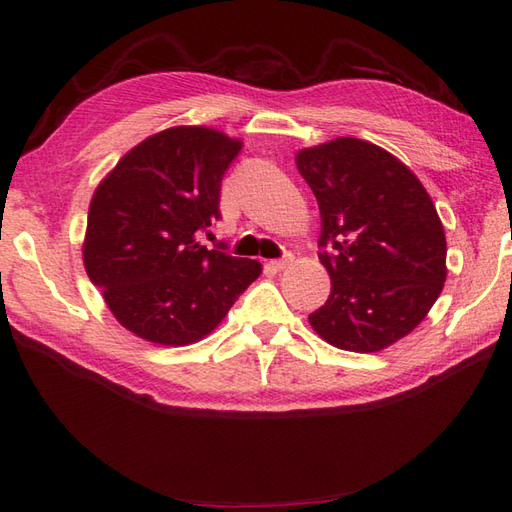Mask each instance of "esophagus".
Here are the masks:
<instances>
[{
  "label": "esophagus",
  "instance_id": "34e87169",
  "mask_svg": "<svg viewBox=\"0 0 512 512\" xmlns=\"http://www.w3.org/2000/svg\"><path fill=\"white\" fill-rule=\"evenodd\" d=\"M292 261H294V257L288 253V255H283L281 259H272V261H270V268H272V270H285V268H288V266L292 264Z\"/></svg>",
  "mask_w": 512,
  "mask_h": 512
}]
</instances>
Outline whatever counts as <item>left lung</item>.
Masks as SVG:
<instances>
[{"label": "left lung", "instance_id": "1", "mask_svg": "<svg viewBox=\"0 0 512 512\" xmlns=\"http://www.w3.org/2000/svg\"><path fill=\"white\" fill-rule=\"evenodd\" d=\"M320 209V264L331 292L310 314L325 342L375 353L408 336L447 277V242L430 194L397 157L338 137L296 154Z\"/></svg>", "mask_w": 512, "mask_h": 512}]
</instances>
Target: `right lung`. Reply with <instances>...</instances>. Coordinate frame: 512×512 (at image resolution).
I'll use <instances>...</instances> for the list:
<instances>
[{
	"label": "right lung",
	"instance_id": "add662e5",
	"mask_svg": "<svg viewBox=\"0 0 512 512\" xmlns=\"http://www.w3.org/2000/svg\"><path fill=\"white\" fill-rule=\"evenodd\" d=\"M240 139L174 126L117 161L89 205L82 261L120 325L165 347L205 338L261 275L255 259L198 242L220 218Z\"/></svg>",
	"mask_w": 512,
	"mask_h": 512
}]
</instances>
